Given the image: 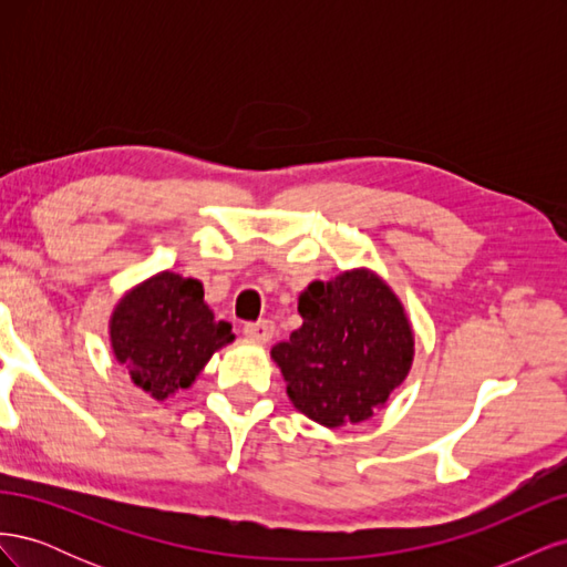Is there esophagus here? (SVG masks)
Listing matches in <instances>:
<instances>
[{
  "instance_id": "1",
  "label": "esophagus",
  "mask_w": 567,
  "mask_h": 567,
  "mask_svg": "<svg viewBox=\"0 0 567 567\" xmlns=\"http://www.w3.org/2000/svg\"><path fill=\"white\" fill-rule=\"evenodd\" d=\"M244 333L255 340V342H269L274 336V323L269 319H260V321H250L244 326Z\"/></svg>"
}]
</instances>
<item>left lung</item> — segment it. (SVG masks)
<instances>
[{"mask_svg": "<svg viewBox=\"0 0 567 567\" xmlns=\"http://www.w3.org/2000/svg\"><path fill=\"white\" fill-rule=\"evenodd\" d=\"M298 312L300 329L271 348L288 400L326 427L371 419L414 364V329L402 300L379 274L357 267L312 281Z\"/></svg>", "mask_w": 567, "mask_h": 567, "instance_id": "1", "label": "left lung"}]
</instances>
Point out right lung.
Returning a JSON list of instances; mask_svg holds the SVG:
<instances>
[{
  "instance_id": "obj_1",
  "label": "right lung",
  "mask_w": 567,
  "mask_h": 567,
  "mask_svg": "<svg viewBox=\"0 0 567 567\" xmlns=\"http://www.w3.org/2000/svg\"><path fill=\"white\" fill-rule=\"evenodd\" d=\"M111 350L132 383L165 402L192 388L210 357L236 338L203 300V284L158 271L120 298L109 321Z\"/></svg>"
}]
</instances>
